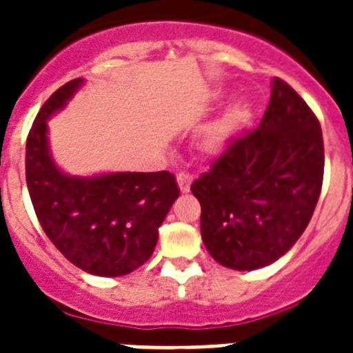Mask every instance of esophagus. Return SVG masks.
Here are the masks:
<instances>
[{
    "mask_svg": "<svg viewBox=\"0 0 353 353\" xmlns=\"http://www.w3.org/2000/svg\"><path fill=\"white\" fill-rule=\"evenodd\" d=\"M176 182H179V187H180V191H182V192L191 191L192 176L189 173H179V174H176Z\"/></svg>",
    "mask_w": 353,
    "mask_h": 353,
    "instance_id": "1",
    "label": "esophagus"
}]
</instances>
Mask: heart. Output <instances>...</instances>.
<instances>
[{
	"instance_id": "obj_1",
	"label": "heart",
	"mask_w": 353,
	"mask_h": 353,
	"mask_svg": "<svg viewBox=\"0 0 353 353\" xmlns=\"http://www.w3.org/2000/svg\"><path fill=\"white\" fill-rule=\"evenodd\" d=\"M248 109L242 104H235L232 108H228L223 114L215 121H212L210 125L205 129L203 136H201V148L207 154H219L221 150L228 145L232 132L240 120H244Z\"/></svg>"
}]
</instances>
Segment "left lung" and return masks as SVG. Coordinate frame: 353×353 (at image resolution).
<instances>
[{
  "mask_svg": "<svg viewBox=\"0 0 353 353\" xmlns=\"http://www.w3.org/2000/svg\"><path fill=\"white\" fill-rule=\"evenodd\" d=\"M323 182L320 121L292 86L274 77L256 130L235 139L191 185L201 205V239L233 270L267 267L310 224Z\"/></svg>",
  "mask_w": 353,
  "mask_h": 353,
  "instance_id": "1",
  "label": "left lung"
}]
</instances>
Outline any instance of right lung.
Returning a JSON list of instances; mask_svg holds the SVG:
<instances>
[{
	"label": "right lung",
	"instance_id": "right-lung-1",
	"mask_svg": "<svg viewBox=\"0 0 353 353\" xmlns=\"http://www.w3.org/2000/svg\"><path fill=\"white\" fill-rule=\"evenodd\" d=\"M83 83L68 81L37 114L26 141L28 191L40 226L70 263L93 276H125L152 256L159 226L180 191L170 171L72 176L58 168L48 120Z\"/></svg>",
	"mask_w": 353,
	"mask_h": 353
}]
</instances>
